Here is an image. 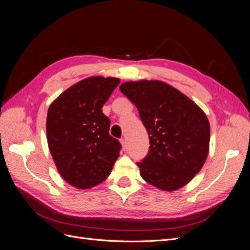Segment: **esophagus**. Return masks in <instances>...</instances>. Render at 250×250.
<instances>
[{
    "instance_id": "1",
    "label": "esophagus",
    "mask_w": 250,
    "mask_h": 250,
    "mask_svg": "<svg viewBox=\"0 0 250 250\" xmlns=\"http://www.w3.org/2000/svg\"><path fill=\"white\" fill-rule=\"evenodd\" d=\"M120 142H121V144H122V148H123V150H125V149H126V140L123 138V139H121V140H120Z\"/></svg>"
}]
</instances>
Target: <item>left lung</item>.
Wrapping results in <instances>:
<instances>
[{
	"label": "left lung",
	"instance_id": "8db88e82",
	"mask_svg": "<svg viewBox=\"0 0 250 250\" xmlns=\"http://www.w3.org/2000/svg\"><path fill=\"white\" fill-rule=\"evenodd\" d=\"M120 90L137 106L150 147L137 163L141 176L164 191L194 178L208 154L209 123L198 105L163 81L122 83Z\"/></svg>",
	"mask_w": 250,
	"mask_h": 250
}]
</instances>
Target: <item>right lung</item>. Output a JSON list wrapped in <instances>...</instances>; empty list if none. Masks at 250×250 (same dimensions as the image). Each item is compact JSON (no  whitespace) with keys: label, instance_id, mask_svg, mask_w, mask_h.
<instances>
[{"label":"right lung","instance_id":"add662e5","mask_svg":"<svg viewBox=\"0 0 250 250\" xmlns=\"http://www.w3.org/2000/svg\"><path fill=\"white\" fill-rule=\"evenodd\" d=\"M120 83L118 78L89 77L53 102L47 116L50 152L62 177L78 188L101 184L122 148L109 134L110 120L102 107Z\"/></svg>","mask_w":250,"mask_h":250}]
</instances>
